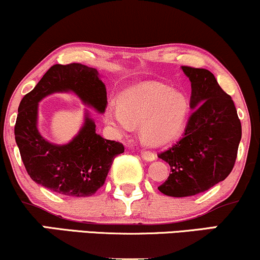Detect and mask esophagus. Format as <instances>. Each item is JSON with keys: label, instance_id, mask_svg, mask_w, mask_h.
Instances as JSON below:
<instances>
[{"label": "esophagus", "instance_id": "esophagus-1", "mask_svg": "<svg viewBox=\"0 0 260 260\" xmlns=\"http://www.w3.org/2000/svg\"><path fill=\"white\" fill-rule=\"evenodd\" d=\"M140 155H142V157L145 161H154L156 158V155L152 151H150V150H142Z\"/></svg>", "mask_w": 260, "mask_h": 260}]
</instances>
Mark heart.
<instances>
[{"label":"heart","mask_w":260,"mask_h":260,"mask_svg":"<svg viewBox=\"0 0 260 260\" xmlns=\"http://www.w3.org/2000/svg\"><path fill=\"white\" fill-rule=\"evenodd\" d=\"M189 104L183 93L158 82H148L124 90L118 103L106 106L105 118L118 136L140 124L145 142L160 145L173 139L185 124Z\"/></svg>","instance_id":"1"}]
</instances>
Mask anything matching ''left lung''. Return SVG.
Listing matches in <instances>:
<instances>
[{
  "label": "left lung",
  "mask_w": 260,
  "mask_h": 260,
  "mask_svg": "<svg viewBox=\"0 0 260 260\" xmlns=\"http://www.w3.org/2000/svg\"><path fill=\"white\" fill-rule=\"evenodd\" d=\"M191 82L193 109L183 137L157 156L171 167L158 190L173 198L198 195L233 171L242 136L233 99L206 69L181 67Z\"/></svg>",
  "instance_id": "left-lung-1"
}]
</instances>
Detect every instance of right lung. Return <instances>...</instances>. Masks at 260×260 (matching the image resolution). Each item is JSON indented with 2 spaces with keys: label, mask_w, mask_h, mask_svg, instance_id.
Returning <instances> with one entry per match:
<instances>
[{
  "label": "right lung",
  "mask_w": 260,
  "mask_h": 260,
  "mask_svg": "<svg viewBox=\"0 0 260 260\" xmlns=\"http://www.w3.org/2000/svg\"><path fill=\"white\" fill-rule=\"evenodd\" d=\"M57 92H74L100 114L108 104L105 84L96 69L79 62L53 65L18 108L14 136L21 160L31 179L40 185L71 198L92 196L104 185L114 158L124 146L96 134L88 112L70 143L47 142L37 129V109L40 100Z\"/></svg>",
  "instance_id": "obj_1"
}]
</instances>
